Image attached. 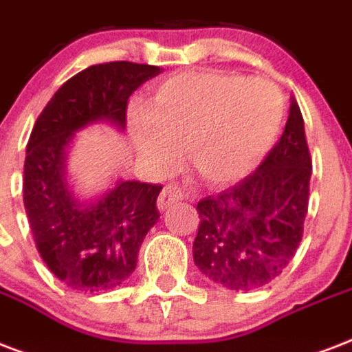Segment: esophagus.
<instances>
[{
  "instance_id": "esophagus-1",
  "label": "esophagus",
  "mask_w": 352,
  "mask_h": 352,
  "mask_svg": "<svg viewBox=\"0 0 352 352\" xmlns=\"http://www.w3.org/2000/svg\"><path fill=\"white\" fill-rule=\"evenodd\" d=\"M185 198V192L182 190V187L176 184H170V185H165L162 190V195L157 198V207H160V211H165L167 207H170L176 201L184 200Z\"/></svg>"
}]
</instances>
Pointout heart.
Listing matches in <instances>:
<instances>
[{"instance_id":"1","label":"heart","mask_w":352,"mask_h":352,"mask_svg":"<svg viewBox=\"0 0 352 352\" xmlns=\"http://www.w3.org/2000/svg\"><path fill=\"white\" fill-rule=\"evenodd\" d=\"M285 102L274 84L235 73H185L163 82L151 111L133 113L139 151L173 167L185 148L201 178L224 184L248 174L274 145Z\"/></svg>"}]
</instances>
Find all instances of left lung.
I'll return each instance as SVG.
<instances>
[{
    "mask_svg": "<svg viewBox=\"0 0 352 352\" xmlns=\"http://www.w3.org/2000/svg\"><path fill=\"white\" fill-rule=\"evenodd\" d=\"M310 157L296 99L287 126L257 170L198 201L195 264L230 290H255L283 274L298 252L309 211Z\"/></svg>",
    "mask_w": 352,
    "mask_h": 352,
    "instance_id": "1",
    "label": "left lung"
}]
</instances>
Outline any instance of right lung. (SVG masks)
<instances>
[{
	"label": "right lung",
	"instance_id": "1",
	"mask_svg": "<svg viewBox=\"0 0 352 352\" xmlns=\"http://www.w3.org/2000/svg\"><path fill=\"white\" fill-rule=\"evenodd\" d=\"M157 65L106 62L65 80L32 126L23 165V204L36 250L65 287L102 292L138 266L139 248L160 219V184L117 182L100 200L82 206L65 182V146L89 122L124 130L128 99L160 75Z\"/></svg>",
	"mask_w": 352,
	"mask_h": 352
}]
</instances>
